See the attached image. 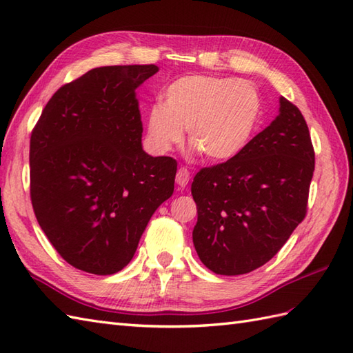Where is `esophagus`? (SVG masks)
<instances>
[{
    "mask_svg": "<svg viewBox=\"0 0 353 353\" xmlns=\"http://www.w3.org/2000/svg\"><path fill=\"white\" fill-rule=\"evenodd\" d=\"M190 177H191V174H190L188 168L181 167V168L177 170L176 182H177V185H179V186H181V188H185V186L188 185V182H190Z\"/></svg>",
    "mask_w": 353,
    "mask_h": 353,
    "instance_id": "esophagus-1",
    "label": "esophagus"
}]
</instances>
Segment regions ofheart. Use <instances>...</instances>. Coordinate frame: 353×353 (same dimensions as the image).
Listing matches in <instances>:
<instances>
[{
  "instance_id": "heart-1",
  "label": "heart",
  "mask_w": 353,
  "mask_h": 353,
  "mask_svg": "<svg viewBox=\"0 0 353 353\" xmlns=\"http://www.w3.org/2000/svg\"><path fill=\"white\" fill-rule=\"evenodd\" d=\"M162 103L147 112V134L157 152H168L183 139L211 162H226L241 154L256 133L261 95L249 81L191 74L170 83Z\"/></svg>"
}]
</instances>
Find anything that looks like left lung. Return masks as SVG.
Masks as SVG:
<instances>
[{"mask_svg": "<svg viewBox=\"0 0 353 353\" xmlns=\"http://www.w3.org/2000/svg\"><path fill=\"white\" fill-rule=\"evenodd\" d=\"M314 165L302 112L281 97L279 115L241 154L194 177L200 261L216 274L236 276L272 259L305 219Z\"/></svg>", "mask_w": 353, "mask_h": 353, "instance_id": "left-lung-1", "label": "left lung"}]
</instances>
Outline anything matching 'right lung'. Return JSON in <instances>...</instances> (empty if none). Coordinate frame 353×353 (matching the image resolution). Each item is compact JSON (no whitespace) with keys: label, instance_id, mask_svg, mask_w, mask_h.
Returning <instances> with one entry per match:
<instances>
[{"label":"right lung","instance_id":"add662e5","mask_svg":"<svg viewBox=\"0 0 353 353\" xmlns=\"http://www.w3.org/2000/svg\"><path fill=\"white\" fill-rule=\"evenodd\" d=\"M156 65L101 66L59 88L30 138V197L43 234L81 272L132 261L154 211L174 191L176 159L142 150L134 89Z\"/></svg>","mask_w":353,"mask_h":353}]
</instances>
